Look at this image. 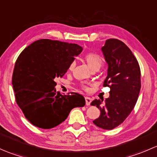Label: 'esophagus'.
Here are the masks:
<instances>
[{
  "mask_svg": "<svg viewBox=\"0 0 157 157\" xmlns=\"http://www.w3.org/2000/svg\"><path fill=\"white\" fill-rule=\"evenodd\" d=\"M85 100H86V105H90V103L92 102V99L90 97H85Z\"/></svg>",
  "mask_w": 157,
  "mask_h": 157,
  "instance_id": "obj_1",
  "label": "esophagus"
}]
</instances>
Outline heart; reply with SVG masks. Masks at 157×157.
<instances>
[{"label": "heart", "mask_w": 157, "mask_h": 157, "mask_svg": "<svg viewBox=\"0 0 157 157\" xmlns=\"http://www.w3.org/2000/svg\"><path fill=\"white\" fill-rule=\"evenodd\" d=\"M84 60L91 70L99 69L102 64V59L99 55L96 53H87L84 56ZM74 67V64H71L70 69Z\"/></svg>", "instance_id": "obj_1"}]
</instances>
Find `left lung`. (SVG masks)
<instances>
[{
    "label": "left lung",
    "mask_w": 157,
    "mask_h": 157,
    "mask_svg": "<svg viewBox=\"0 0 157 157\" xmlns=\"http://www.w3.org/2000/svg\"><path fill=\"white\" fill-rule=\"evenodd\" d=\"M108 64L103 85L110 88L109 97L95 99L90 105L100 110L95 125L112 130L121 124L134 109L140 90V70L137 59L127 45L118 39L105 41L101 48Z\"/></svg>",
    "instance_id": "obj_1"
}]
</instances>
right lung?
I'll use <instances>...</instances> for the list:
<instances>
[{"mask_svg": "<svg viewBox=\"0 0 157 157\" xmlns=\"http://www.w3.org/2000/svg\"><path fill=\"white\" fill-rule=\"evenodd\" d=\"M83 48L77 44L39 39L21 52L14 66L12 85L17 105L38 128L58 125L75 107L85 105L82 95H61L55 80L64 75Z\"/></svg>", "mask_w": 157, "mask_h": 157, "instance_id": "add662e5", "label": "right lung"}]
</instances>
